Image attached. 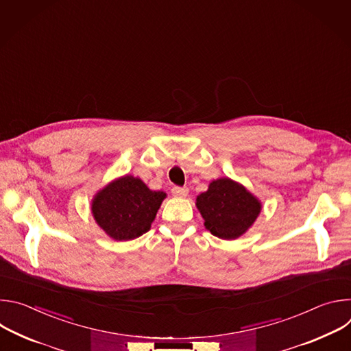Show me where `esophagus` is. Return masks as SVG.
Wrapping results in <instances>:
<instances>
[{"label": "esophagus", "mask_w": 351, "mask_h": 351, "mask_svg": "<svg viewBox=\"0 0 351 351\" xmlns=\"http://www.w3.org/2000/svg\"><path fill=\"white\" fill-rule=\"evenodd\" d=\"M171 191L175 197H186L187 193H189V189L187 187H180V186H173Z\"/></svg>", "instance_id": "esophagus-1"}]
</instances>
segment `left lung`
Returning <instances> with one entry per match:
<instances>
[{
    "instance_id": "obj_1",
    "label": "left lung",
    "mask_w": 351,
    "mask_h": 351,
    "mask_svg": "<svg viewBox=\"0 0 351 351\" xmlns=\"http://www.w3.org/2000/svg\"><path fill=\"white\" fill-rule=\"evenodd\" d=\"M197 208L214 236L233 240L254 223L261 204L241 184L223 178L214 180L206 193L197 197Z\"/></svg>"
}]
</instances>
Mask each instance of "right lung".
Returning <instances> with one entry per match:
<instances>
[{
	"label": "right lung",
	"instance_id": "obj_1",
	"mask_svg": "<svg viewBox=\"0 0 351 351\" xmlns=\"http://www.w3.org/2000/svg\"><path fill=\"white\" fill-rule=\"evenodd\" d=\"M164 191L149 190L138 178L123 176L93 199L95 222L115 240H132L145 233L165 198Z\"/></svg>",
	"mask_w": 351,
	"mask_h": 351
}]
</instances>
